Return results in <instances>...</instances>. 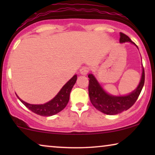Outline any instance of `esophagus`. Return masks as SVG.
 I'll list each match as a JSON object with an SVG mask.
<instances>
[{
    "label": "esophagus",
    "mask_w": 155,
    "mask_h": 155,
    "mask_svg": "<svg viewBox=\"0 0 155 155\" xmlns=\"http://www.w3.org/2000/svg\"><path fill=\"white\" fill-rule=\"evenodd\" d=\"M80 74L82 75H87V74L89 72V68L87 67H83L80 69Z\"/></svg>",
    "instance_id": "34e87169"
}]
</instances>
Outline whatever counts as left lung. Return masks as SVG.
<instances>
[{
    "mask_svg": "<svg viewBox=\"0 0 155 155\" xmlns=\"http://www.w3.org/2000/svg\"><path fill=\"white\" fill-rule=\"evenodd\" d=\"M124 42H130L137 47L128 36L120 32V43ZM88 78L89 96L92 105L104 114L115 115L130 109L137 101L145 83V71L143 66V73L138 86L134 91L126 96H113L108 94L92 73L89 74Z\"/></svg>",
    "mask_w": 155,
    "mask_h": 155,
    "instance_id": "8db88e82",
    "label": "left lung"
}]
</instances>
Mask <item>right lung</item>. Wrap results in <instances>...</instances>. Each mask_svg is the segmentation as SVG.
Masks as SVG:
<instances>
[{"label":"right lung","instance_id":"add662e5","mask_svg":"<svg viewBox=\"0 0 155 155\" xmlns=\"http://www.w3.org/2000/svg\"><path fill=\"white\" fill-rule=\"evenodd\" d=\"M77 80V75H75L61 88L56 96L51 100L44 104H30L18 98L25 107L34 113L43 116H51L62 111L68 103L71 90Z\"/></svg>","mask_w":155,"mask_h":155}]
</instances>
